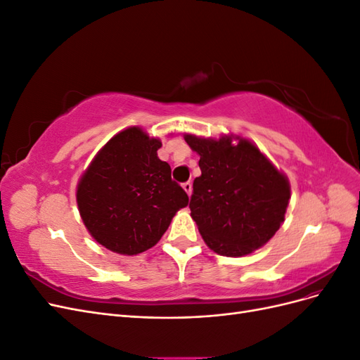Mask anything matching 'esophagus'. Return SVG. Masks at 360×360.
Returning a JSON list of instances; mask_svg holds the SVG:
<instances>
[{
    "label": "esophagus",
    "instance_id": "34e87169",
    "mask_svg": "<svg viewBox=\"0 0 360 360\" xmlns=\"http://www.w3.org/2000/svg\"><path fill=\"white\" fill-rule=\"evenodd\" d=\"M183 189L186 191V193L189 195L191 197V193H192V183L191 181H186V183H183Z\"/></svg>",
    "mask_w": 360,
    "mask_h": 360
}]
</instances>
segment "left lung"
<instances>
[{"mask_svg":"<svg viewBox=\"0 0 360 360\" xmlns=\"http://www.w3.org/2000/svg\"><path fill=\"white\" fill-rule=\"evenodd\" d=\"M200 155L201 176L189 202L204 242L214 252L242 257L267 243L284 222L290 184L246 139L184 136Z\"/></svg>","mask_w":360,"mask_h":360,"instance_id":"8db88e82","label":"left lung"}]
</instances>
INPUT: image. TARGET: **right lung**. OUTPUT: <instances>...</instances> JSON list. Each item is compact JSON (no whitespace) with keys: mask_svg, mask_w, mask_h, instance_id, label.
Here are the masks:
<instances>
[{"mask_svg":"<svg viewBox=\"0 0 360 360\" xmlns=\"http://www.w3.org/2000/svg\"><path fill=\"white\" fill-rule=\"evenodd\" d=\"M162 143L139 127L115 135L78 184L76 200L86 230L102 246L136 255L155 246L188 193L158 158Z\"/></svg>","mask_w":360,"mask_h":360,"instance_id":"right-lung-1","label":"right lung"}]
</instances>
